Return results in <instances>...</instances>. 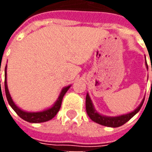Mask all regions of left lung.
<instances>
[{"label": "left lung", "mask_w": 152, "mask_h": 152, "mask_svg": "<svg viewBox=\"0 0 152 152\" xmlns=\"http://www.w3.org/2000/svg\"><path fill=\"white\" fill-rule=\"evenodd\" d=\"M144 99L140 103V105L137 107V108L135 109L133 112L127 113V114L121 115H117V116H106L103 115H101L100 113L97 112L94 107L92 100L90 99L89 95V93H87L86 94V112L89 115V117L94 121L96 123L99 124H102L104 126H107V127H112L116 128L120 127L121 125L125 124L127 121L130 120L131 118L134 115L137 114V112H139V110L142 107V106L143 104Z\"/></svg>", "instance_id": "1"}]
</instances>
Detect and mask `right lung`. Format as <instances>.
Returning a JSON list of instances; mask_svg holds the SVG:
<instances>
[{
    "label": "right lung",
    "instance_id": "obj_1",
    "mask_svg": "<svg viewBox=\"0 0 152 152\" xmlns=\"http://www.w3.org/2000/svg\"><path fill=\"white\" fill-rule=\"evenodd\" d=\"M6 70H7V65L5 66V90L6 99H7L9 104L10 105L13 110L18 114L19 117H21L23 120L28 121V122H30V123H42V122L50 121L56 115L57 113L59 111L60 107H61L63 96L66 94V91L69 89L71 86H66V87L62 89L58 98L56 100V102L53 103L52 107H49L48 109H45V110H43V111H40V112H28L22 110L21 108H19L18 106L15 104V102L13 101L11 96H10V94L9 92L8 86H7V72H6Z\"/></svg>",
    "mask_w": 152,
    "mask_h": 152
}]
</instances>
